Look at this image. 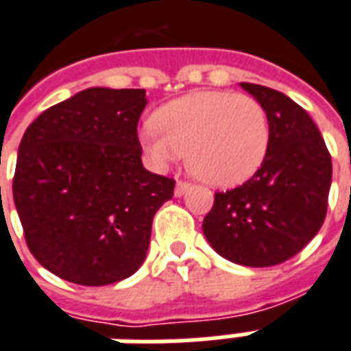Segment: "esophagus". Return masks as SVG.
<instances>
[{
    "mask_svg": "<svg viewBox=\"0 0 351 351\" xmlns=\"http://www.w3.org/2000/svg\"><path fill=\"white\" fill-rule=\"evenodd\" d=\"M189 189V184L188 182H176V188H175V197H182L186 191Z\"/></svg>",
    "mask_w": 351,
    "mask_h": 351,
    "instance_id": "esophagus-1",
    "label": "esophagus"
}]
</instances>
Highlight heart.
Listing matches in <instances>:
<instances>
[{"instance_id":"heart-1","label":"heart","mask_w":351,"mask_h":351,"mask_svg":"<svg viewBox=\"0 0 351 351\" xmlns=\"http://www.w3.org/2000/svg\"><path fill=\"white\" fill-rule=\"evenodd\" d=\"M139 141L150 163L167 169L188 152V165L214 186H238L262 167L269 121L255 98L230 90H193L163 104Z\"/></svg>"}]
</instances>
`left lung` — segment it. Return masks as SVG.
I'll return each mask as SVG.
<instances>
[{
  "instance_id": "1",
  "label": "left lung",
  "mask_w": 351,
  "mask_h": 351,
  "mask_svg": "<svg viewBox=\"0 0 351 351\" xmlns=\"http://www.w3.org/2000/svg\"><path fill=\"white\" fill-rule=\"evenodd\" d=\"M240 87L268 115V154L247 182L215 193L202 232L223 258L266 268L298 255L320 230L333 167L320 130L301 106L264 85Z\"/></svg>"
}]
</instances>
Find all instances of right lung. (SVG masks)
Segmentation results:
<instances>
[{
  "label": "right lung",
  "mask_w": 351,
  "mask_h": 351,
  "mask_svg": "<svg viewBox=\"0 0 351 351\" xmlns=\"http://www.w3.org/2000/svg\"><path fill=\"white\" fill-rule=\"evenodd\" d=\"M145 89L90 87L38 115L20 143L12 195L27 247L83 287L141 268L152 219L175 180L143 167Z\"/></svg>",
  "instance_id": "add662e5"
}]
</instances>
